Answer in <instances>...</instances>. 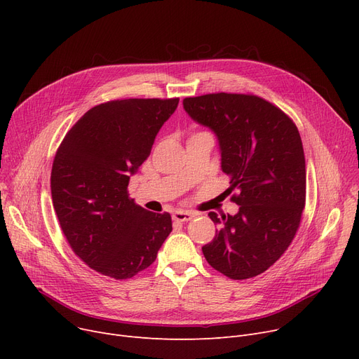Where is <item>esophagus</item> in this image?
<instances>
[{
	"instance_id": "34e87169",
	"label": "esophagus",
	"mask_w": 359,
	"mask_h": 359,
	"mask_svg": "<svg viewBox=\"0 0 359 359\" xmlns=\"http://www.w3.org/2000/svg\"><path fill=\"white\" fill-rule=\"evenodd\" d=\"M194 217H195V214H194V212H189V211H176V212L173 214V219H175V221H179V222L191 221Z\"/></svg>"
}]
</instances>
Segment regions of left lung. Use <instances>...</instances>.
Segmentation results:
<instances>
[{"label":"left lung","instance_id":"obj_1","mask_svg":"<svg viewBox=\"0 0 359 359\" xmlns=\"http://www.w3.org/2000/svg\"><path fill=\"white\" fill-rule=\"evenodd\" d=\"M183 109L210 128L230 176L236 215L210 212L219 225L205 259L231 279L253 278L271 268L291 244L306 205V158L295 123L272 103L250 94L186 97Z\"/></svg>","mask_w":359,"mask_h":359}]
</instances>
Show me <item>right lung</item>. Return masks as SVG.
Masks as SVG:
<instances>
[{"label":"right lung","instance_id":"obj_1","mask_svg":"<svg viewBox=\"0 0 359 359\" xmlns=\"http://www.w3.org/2000/svg\"><path fill=\"white\" fill-rule=\"evenodd\" d=\"M179 99H125L91 107L65 135L50 173L53 210L71 249L102 275L128 279L147 269L172 233L128 195Z\"/></svg>","mask_w":359,"mask_h":359}]
</instances>
